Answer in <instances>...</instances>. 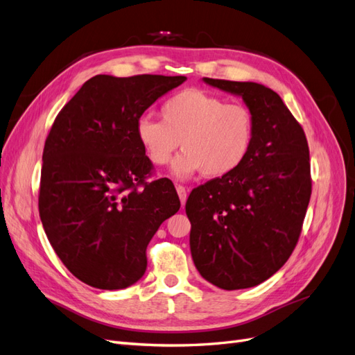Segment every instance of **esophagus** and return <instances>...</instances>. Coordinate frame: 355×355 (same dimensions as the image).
<instances>
[{
	"mask_svg": "<svg viewBox=\"0 0 355 355\" xmlns=\"http://www.w3.org/2000/svg\"><path fill=\"white\" fill-rule=\"evenodd\" d=\"M176 191H178V196H179L180 204H182V206H185V202H187V189H185V187L176 185Z\"/></svg>",
	"mask_w": 355,
	"mask_h": 355,
	"instance_id": "1",
	"label": "esophagus"
}]
</instances>
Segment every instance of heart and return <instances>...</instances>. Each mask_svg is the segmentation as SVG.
<instances>
[{
  "instance_id": "1",
  "label": "heart",
  "mask_w": 355,
  "mask_h": 355,
  "mask_svg": "<svg viewBox=\"0 0 355 355\" xmlns=\"http://www.w3.org/2000/svg\"><path fill=\"white\" fill-rule=\"evenodd\" d=\"M161 121L141 116L136 137L155 166H166L182 144L171 171L179 179L201 171L207 178L234 173L250 155L254 144V116L241 103L198 89L168 98L159 108Z\"/></svg>"
}]
</instances>
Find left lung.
Listing matches in <instances>:
<instances>
[{"label": "left lung", "mask_w": 355, "mask_h": 355, "mask_svg": "<svg viewBox=\"0 0 355 355\" xmlns=\"http://www.w3.org/2000/svg\"><path fill=\"white\" fill-rule=\"evenodd\" d=\"M202 81L240 96L256 133L240 168L189 194L192 261L219 288H249L280 270L299 240L311 197L309 149L302 127L274 90L252 81Z\"/></svg>", "instance_id": "1"}]
</instances>
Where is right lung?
I'll use <instances>...</instances> for the list:
<instances>
[{
  "label": "right lung",
  "instance_id": "obj_1",
  "mask_svg": "<svg viewBox=\"0 0 355 355\" xmlns=\"http://www.w3.org/2000/svg\"><path fill=\"white\" fill-rule=\"evenodd\" d=\"M185 80L96 75L51 125L40 218L63 265L85 284L116 290L141 280L149 241L180 207L171 180L144 182L153 166L136 137V121Z\"/></svg>",
  "mask_w": 355,
  "mask_h": 355
}]
</instances>
